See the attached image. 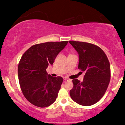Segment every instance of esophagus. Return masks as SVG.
Returning <instances> with one entry per match:
<instances>
[{
	"label": "esophagus",
	"mask_w": 125,
	"mask_h": 125,
	"mask_svg": "<svg viewBox=\"0 0 125 125\" xmlns=\"http://www.w3.org/2000/svg\"><path fill=\"white\" fill-rule=\"evenodd\" d=\"M64 79L65 80H66V81H68V80H70V79H69L68 78H67V77H64Z\"/></svg>",
	"instance_id": "34e87169"
}]
</instances>
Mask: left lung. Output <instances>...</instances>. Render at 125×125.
Wrapping results in <instances>:
<instances>
[{"instance_id":"1","label":"left lung","mask_w":125,"mask_h":125,"mask_svg":"<svg viewBox=\"0 0 125 125\" xmlns=\"http://www.w3.org/2000/svg\"><path fill=\"white\" fill-rule=\"evenodd\" d=\"M79 53L78 69L85 72L83 82L73 79L70 91L72 99L78 104L89 106L98 102L106 92L111 78L109 60L104 52L94 44L69 41Z\"/></svg>"}]
</instances>
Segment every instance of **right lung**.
Masks as SVG:
<instances>
[{
	"mask_svg": "<svg viewBox=\"0 0 125 125\" xmlns=\"http://www.w3.org/2000/svg\"><path fill=\"white\" fill-rule=\"evenodd\" d=\"M68 43L65 41L36 44L21 57L18 66L19 82L24 96L31 104L44 108L56 101L63 79L47 75L46 69L53 64Z\"/></svg>",
	"mask_w": 125,
	"mask_h": 125,
	"instance_id": "right-lung-1",
	"label": "right lung"
}]
</instances>
